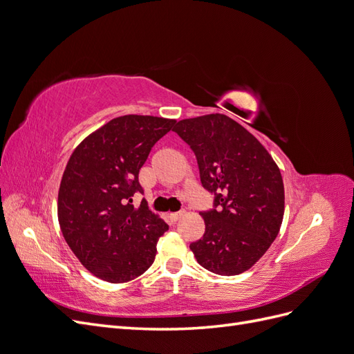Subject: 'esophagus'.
<instances>
[{
    "instance_id": "esophagus-1",
    "label": "esophagus",
    "mask_w": 354,
    "mask_h": 354,
    "mask_svg": "<svg viewBox=\"0 0 354 354\" xmlns=\"http://www.w3.org/2000/svg\"><path fill=\"white\" fill-rule=\"evenodd\" d=\"M185 211H178V212H173V214H171V218H173L174 221H178L181 217H183L185 216Z\"/></svg>"
}]
</instances>
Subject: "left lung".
Wrapping results in <instances>:
<instances>
[{
  "label": "left lung",
  "mask_w": 354,
  "mask_h": 354,
  "mask_svg": "<svg viewBox=\"0 0 354 354\" xmlns=\"http://www.w3.org/2000/svg\"><path fill=\"white\" fill-rule=\"evenodd\" d=\"M174 131L194 151L201 183L214 194L212 209L201 212L205 233L190 250L212 273H243L279 233L285 209L281 171L248 130L223 113L178 121Z\"/></svg>",
  "instance_id": "obj_1"
}]
</instances>
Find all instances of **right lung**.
Listing matches in <instances>:
<instances>
[{"mask_svg": "<svg viewBox=\"0 0 354 354\" xmlns=\"http://www.w3.org/2000/svg\"><path fill=\"white\" fill-rule=\"evenodd\" d=\"M174 120L118 116L91 133L72 152L63 173L57 216L60 230L81 264L99 279L122 283L152 266L158 239L168 224L143 199L131 205L138 171Z\"/></svg>", "mask_w": 354, "mask_h": 354, "instance_id": "add662e5", "label": "right lung"}]
</instances>
